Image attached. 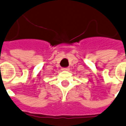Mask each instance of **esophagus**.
<instances>
[{
	"label": "esophagus",
	"mask_w": 126,
	"mask_h": 126,
	"mask_svg": "<svg viewBox=\"0 0 126 126\" xmlns=\"http://www.w3.org/2000/svg\"><path fill=\"white\" fill-rule=\"evenodd\" d=\"M69 68H62V70H68Z\"/></svg>",
	"instance_id": "esophagus-1"
}]
</instances>
